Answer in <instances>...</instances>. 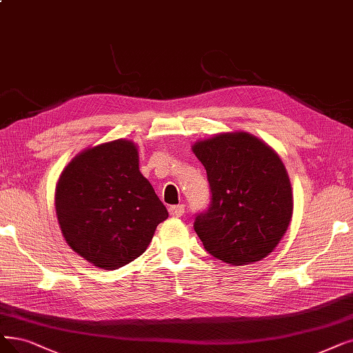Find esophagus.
<instances>
[{
  "label": "esophagus",
  "instance_id": "obj_1",
  "mask_svg": "<svg viewBox=\"0 0 353 353\" xmlns=\"http://www.w3.org/2000/svg\"><path fill=\"white\" fill-rule=\"evenodd\" d=\"M184 205L182 204H178V205H171L169 207V214H171L172 217H181L182 214H184Z\"/></svg>",
  "mask_w": 353,
  "mask_h": 353
}]
</instances>
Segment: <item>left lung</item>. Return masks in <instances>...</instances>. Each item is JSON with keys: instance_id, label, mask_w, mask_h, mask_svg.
<instances>
[{"instance_id": "1", "label": "left lung", "mask_w": 353, "mask_h": 353, "mask_svg": "<svg viewBox=\"0 0 353 353\" xmlns=\"http://www.w3.org/2000/svg\"><path fill=\"white\" fill-rule=\"evenodd\" d=\"M204 165L211 204L194 230L205 250L225 263L266 258L292 217V188L279 154L246 132H225L192 145Z\"/></svg>"}]
</instances>
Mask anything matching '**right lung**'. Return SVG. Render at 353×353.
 Returning a JSON list of instances; mask_svg holds the SVG:
<instances>
[{"label": "right lung", "instance_id": "1", "mask_svg": "<svg viewBox=\"0 0 353 353\" xmlns=\"http://www.w3.org/2000/svg\"><path fill=\"white\" fill-rule=\"evenodd\" d=\"M56 217L66 243L101 270H117L148 249L166 207L139 169L132 140L83 149L59 175Z\"/></svg>", "mask_w": 353, "mask_h": 353}]
</instances>
